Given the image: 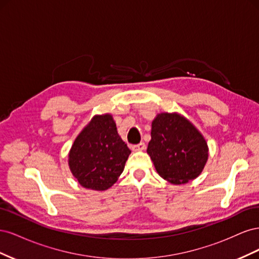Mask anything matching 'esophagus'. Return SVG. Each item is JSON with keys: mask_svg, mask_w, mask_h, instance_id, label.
Here are the masks:
<instances>
[{"mask_svg": "<svg viewBox=\"0 0 259 259\" xmlns=\"http://www.w3.org/2000/svg\"><path fill=\"white\" fill-rule=\"evenodd\" d=\"M132 149L134 151H143V150H145V149H146V144L145 143H139L137 145L133 146Z\"/></svg>", "mask_w": 259, "mask_h": 259, "instance_id": "obj_1", "label": "esophagus"}]
</instances>
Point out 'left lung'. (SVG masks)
I'll return each mask as SVG.
<instances>
[{"label": "left lung", "instance_id": "8db88e82", "mask_svg": "<svg viewBox=\"0 0 259 259\" xmlns=\"http://www.w3.org/2000/svg\"><path fill=\"white\" fill-rule=\"evenodd\" d=\"M201 133L179 114L161 113L152 122L147 152L159 175L180 185L197 178L208 158Z\"/></svg>", "mask_w": 259, "mask_h": 259}]
</instances>
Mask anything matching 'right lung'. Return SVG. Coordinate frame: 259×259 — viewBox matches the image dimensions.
<instances>
[{"mask_svg": "<svg viewBox=\"0 0 259 259\" xmlns=\"http://www.w3.org/2000/svg\"><path fill=\"white\" fill-rule=\"evenodd\" d=\"M130 153L112 116L96 115L74 140L69 166L84 188L107 190L122 174Z\"/></svg>", "mask_w": 259, "mask_h": 259, "instance_id": "obj_1", "label": "right lung"}]
</instances>
